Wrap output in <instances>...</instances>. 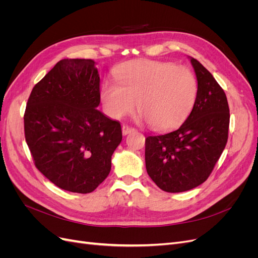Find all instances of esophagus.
<instances>
[{"label": "esophagus", "mask_w": 258, "mask_h": 258, "mask_svg": "<svg viewBox=\"0 0 258 258\" xmlns=\"http://www.w3.org/2000/svg\"><path fill=\"white\" fill-rule=\"evenodd\" d=\"M121 130H122V135H123V136H127V135L131 134V132H134V131H135V129H134V128H131V127L127 126V124H123L122 128H121Z\"/></svg>", "instance_id": "obj_1"}]
</instances>
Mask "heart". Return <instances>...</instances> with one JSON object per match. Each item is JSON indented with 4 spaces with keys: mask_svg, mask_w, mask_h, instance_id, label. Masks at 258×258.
<instances>
[{
    "mask_svg": "<svg viewBox=\"0 0 258 258\" xmlns=\"http://www.w3.org/2000/svg\"><path fill=\"white\" fill-rule=\"evenodd\" d=\"M117 84L101 90L105 113L118 119L135 110L155 130L172 129L191 112L198 82L189 69L151 60L131 61L117 69Z\"/></svg>",
    "mask_w": 258,
    "mask_h": 258,
    "instance_id": "heart-1",
    "label": "heart"
}]
</instances>
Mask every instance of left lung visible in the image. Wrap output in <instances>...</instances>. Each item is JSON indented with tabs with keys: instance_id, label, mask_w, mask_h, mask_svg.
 Instances as JSON below:
<instances>
[{
	"instance_id": "8db88e82",
	"label": "left lung",
	"mask_w": 258,
	"mask_h": 258,
	"mask_svg": "<svg viewBox=\"0 0 258 258\" xmlns=\"http://www.w3.org/2000/svg\"><path fill=\"white\" fill-rule=\"evenodd\" d=\"M198 95L187 119L177 129L145 140V166L154 183L168 192L190 190L207 181L227 143L229 107L213 75L189 57Z\"/></svg>"
}]
</instances>
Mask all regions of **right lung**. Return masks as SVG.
Returning a JSON list of instances; mask_svg holds the SVG:
<instances>
[{
	"instance_id": "add662e5",
	"label": "right lung",
	"mask_w": 258,
	"mask_h": 258,
	"mask_svg": "<svg viewBox=\"0 0 258 258\" xmlns=\"http://www.w3.org/2000/svg\"><path fill=\"white\" fill-rule=\"evenodd\" d=\"M99 104L100 76L91 59L60 60L29 97L27 144L36 168L61 189L88 194L110 173L121 127Z\"/></svg>"
}]
</instances>
